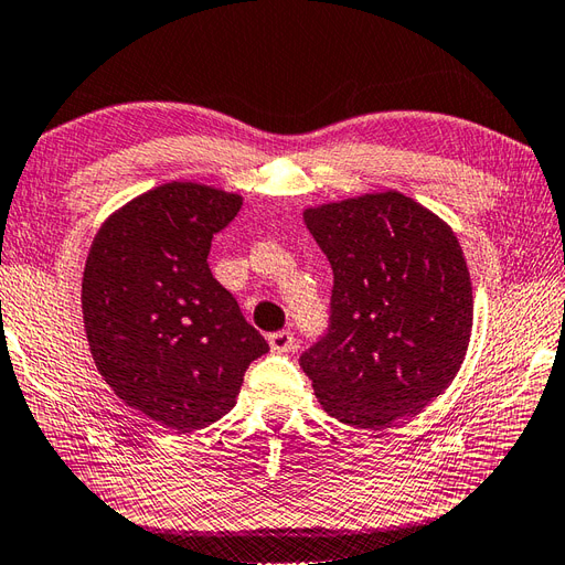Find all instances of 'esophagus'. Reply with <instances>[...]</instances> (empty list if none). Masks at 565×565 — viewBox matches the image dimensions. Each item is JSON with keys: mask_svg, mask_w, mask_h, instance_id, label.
Wrapping results in <instances>:
<instances>
[{"mask_svg": "<svg viewBox=\"0 0 565 565\" xmlns=\"http://www.w3.org/2000/svg\"><path fill=\"white\" fill-rule=\"evenodd\" d=\"M269 347H271V351L286 353V351H291L296 347V337H294L291 330L274 332V334H269Z\"/></svg>", "mask_w": 565, "mask_h": 565, "instance_id": "obj_1", "label": "esophagus"}]
</instances>
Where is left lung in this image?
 I'll list each match as a JSON object with an SVG mask.
<instances>
[{
    "label": "left lung",
    "instance_id": "obj_1",
    "mask_svg": "<svg viewBox=\"0 0 565 565\" xmlns=\"http://www.w3.org/2000/svg\"><path fill=\"white\" fill-rule=\"evenodd\" d=\"M334 271L330 327L303 356L324 412L390 428L443 395L471 334L469 269L452 228L402 192L306 209Z\"/></svg>",
    "mask_w": 565,
    "mask_h": 565
}]
</instances>
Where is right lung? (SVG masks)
Returning a JSON list of instances; mask_svg holds the SVG:
<instances>
[{"instance_id":"right-lung-1","label":"right lung","mask_w":565,"mask_h":565,"mask_svg":"<svg viewBox=\"0 0 565 565\" xmlns=\"http://www.w3.org/2000/svg\"><path fill=\"white\" fill-rule=\"evenodd\" d=\"M241 206V194L166 182L117 209L86 259L82 310L98 373L175 433L228 414L247 365L269 351L206 262Z\"/></svg>"}]
</instances>
